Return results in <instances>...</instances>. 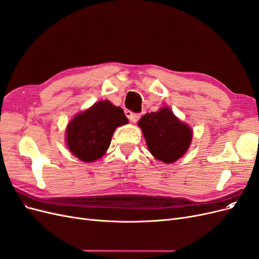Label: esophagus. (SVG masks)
<instances>
[{
    "label": "esophagus",
    "mask_w": 259,
    "mask_h": 259,
    "mask_svg": "<svg viewBox=\"0 0 259 259\" xmlns=\"http://www.w3.org/2000/svg\"><path fill=\"white\" fill-rule=\"evenodd\" d=\"M125 114H126V116L128 117V119H130L133 123L137 122V121L140 119V114H139V113H135V112H133V111H131V110H126V111H125Z\"/></svg>",
    "instance_id": "esophagus-1"
}]
</instances>
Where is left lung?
<instances>
[{
	"instance_id": "left-lung-1",
	"label": "left lung",
	"mask_w": 259,
	"mask_h": 259,
	"mask_svg": "<svg viewBox=\"0 0 259 259\" xmlns=\"http://www.w3.org/2000/svg\"><path fill=\"white\" fill-rule=\"evenodd\" d=\"M138 124L143 130L149 151L164 163L175 162L190 146L192 131L168 108L146 113Z\"/></svg>"
}]
</instances>
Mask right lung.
Returning a JSON list of instances; mask_svg holds the SVG:
<instances>
[{
	"label": "right lung",
	"instance_id": "right-lung-1",
	"mask_svg": "<svg viewBox=\"0 0 259 259\" xmlns=\"http://www.w3.org/2000/svg\"><path fill=\"white\" fill-rule=\"evenodd\" d=\"M128 122L121 107L98 101L76 115L67 127V144L76 158L92 162L101 158L110 146L115 128Z\"/></svg>",
	"mask_w": 259,
	"mask_h": 259
}]
</instances>
